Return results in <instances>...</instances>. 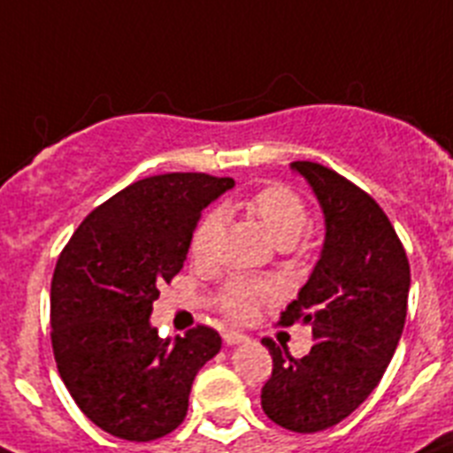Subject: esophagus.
Returning <instances> with one entry per match:
<instances>
[{"mask_svg": "<svg viewBox=\"0 0 453 453\" xmlns=\"http://www.w3.org/2000/svg\"><path fill=\"white\" fill-rule=\"evenodd\" d=\"M223 341H226L227 345H239V343H243V341H248V336L242 332H232V329H226V332H223Z\"/></svg>", "mask_w": 453, "mask_h": 453, "instance_id": "obj_1", "label": "esophagus"}]
</instances>
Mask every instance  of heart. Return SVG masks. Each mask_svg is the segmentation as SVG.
<instances>
[{
  "mask_svg": "<svg viewBox=\"0 0 453 453\" xmlns=\"http://www.w3.org/2000/svg\"><path fill=\"white\" fill-rule=\"evenodd\" d=\"M246 210L252 217L259 219L268 234L282 248L293 246L309 226L307 203L300 194L287 185H266L257 189L246 201ZM223 214L219 210L207 211L196 223L189 239L191 257L198 264L217 262L221 250ZM271 287L259 280L234 277L219 291V307L236 320H246L255 313V309L271 297Z\"/></svg>",
  "mask_w": 453,
  "mask_h": 453,
  "instance_id": "obj_1",
  "label": "heart"
}]
</instances>
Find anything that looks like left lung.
<instances>
[{
  "mask_svg": "<svg viewBox=\"0 0 453 453\" xmlns=\"http://www.w3.org/2000/svg\"><path fill=\"white\" fill-rule=\"evenodd\" d=\"M325 214L316 268L280 325H311L316 343L303 358L264 338L273 374L262 409L296 434L329 429L377 388L399 343L409 304L406 250L384 210L348 178L318 162H293Z\"/></svg>",
  "mask_w": 453,
  "mask_h": 453,
  "instance_id": "8db88e82",
  "label": "left lung"
}]
</instances>
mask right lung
Returning a JSON list of instances; mask_svg holds the SVG:
<instances>
[{
	"label": "right lung",
	"mask_w": 453,
	"mask_h": 453,
	"mask_svg": "<svg viewBox=\"0 0 453 453\" xmlns=\"http://www.w3.org/2000/svg\"><path fill=\"white\" fill-rule=\"evenodd\" d=\"M232 187V178L207 173L137 180L89 211L60 252L51 280L56 365L105 434L149 442L178 429L194 377L221 349L211 327L160 338L149 318L185 264L201 211Z\"/></svg>",
	"instance_id": "obj_1"
}]
</instances>
